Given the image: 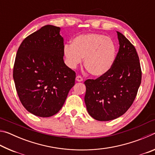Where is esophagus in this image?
I'll return each mask as SVG.
<instances>
[{
  "mask_svg": "<svg viewBox=\"0 0 155 155\" xmlns=\"http://www.w3.org/2000/svg\"><path fill=\"white\" fill-rule=\"evenodd\" d=\"M76 81H78V82H81V81H83V78L81 77V76L78 75L77 77H76Z\"/></svg>",
  "mask_w": 155,
  "mask_h": 155,
  "instance_id": "obj_1",
  "label": "esophagus"
}]
</instances>
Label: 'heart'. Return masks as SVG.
Segmentation results:
<instances>
[{"instance_id": "b5f03b06", "label": "heart", "mask_w": 155, "mask_h": 155, "mask_svg": "<svg viewBox=\"0 0 155 155\" xmlns=\"http://www.w3.org/2000/svg\"><path fill=\"white\" fill-rule=\"evenodd\" d=\"M64 53L67 64L74 69L84 60V65L91 75L102 77L114 66L116 46L111 38L96 33L81 34L65 44Z\"/></svg>"}]
</instances>
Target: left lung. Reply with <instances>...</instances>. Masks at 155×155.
<instances>
[{"label": "left lung", "instance_id": "8db88e82", "mask_svg": "<svg viewBox=\"0 0 155 155\" xmlns=\"http://www.w3.org/2000/svg\"><path fill=\"white\" fill-rule=\"evenodd\" d=\"M120 48L114 66L105 75L85 81V103L98 121L116 119L127 112L137 96L141 81L140 59L134 46L117 31Z\"/></svg>", "mask_w": 155, "mask_h": 155}]
</instances>
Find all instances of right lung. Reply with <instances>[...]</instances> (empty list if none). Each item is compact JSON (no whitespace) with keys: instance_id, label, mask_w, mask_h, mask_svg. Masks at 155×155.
I'll return each mask as SVG.
<instances>
[{"instance_id":"1","label":"right lung","mask_w":155,"mask_h":155,"mask_svg":"<svg viewBox=\"0 0 155 155\" xmlns=\"http://www.w3.org/2000/svg\"><path fill=\"white\" fill-rule=\"evenodd\" d=\"M59 27L46 25L27 37L18 48L13 72L20 101L28 112L51 117L59 111L76 73L64 61Z\"/></svg>"}]
</instances>
